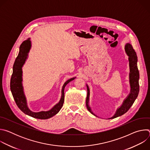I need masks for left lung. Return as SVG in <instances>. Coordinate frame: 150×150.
I'll return each instance as SVG.
<instances>
[{"label":"left lung","instance_id":"obj_1","mask_svg":"<svg viewBox=\"0 0 150 150\" xmlns=\"http://www.w3.org/2000/svg\"><path fill=\"white\" fill-rule=\"evenodd\" d=\"M125 52L127 55L129 56V68H130V73H129V82L131 86V91L129 94L127 96L126 99L124 100L122 104L118 108L115 113V114L110 119H114L126 113L131 107L134 104L135 100L138 97L139 91V74L137 67V56L135 50L133 49L132 46L129 44L127 43L125 47ZM87 97L86 98V106L88 110L94 116H97L92 112L91 108L90 107L89 103V98H90V89L88 85H87Z\"/></svg>","mask_w":150,"mask_h":150}]
</instances>
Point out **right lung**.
Returning a JSON list of instances; mask_svg holds the SVG:
<instances>
[{"instance_id":"add662e5","label":"right lung","mask_w":150,"mask_h":150,"mask_svg":"<svg viewBox=\"0 0 150 150\" xmlns=\"http://www.w3.org/2000/svg\"><path fill=\"white\" fill-rule=\"evenodd\" d=\"M31 47V42L30 38H28L23 42L19 47V52L16 57L13 66V72L11 79V90L15 100V101L19 109L25 114L31 116L34 118L40 119H47L55 115H56L62 108L64 103V90L66 85L75 78H71L63 84L62 89V96L58 103H57L53 108L48 111H41L39 112H34L31 111L27 106L26 97L24 93L23 86V70L22 68L27 58L28 53Z\"/></svg>"}]
</instances>
